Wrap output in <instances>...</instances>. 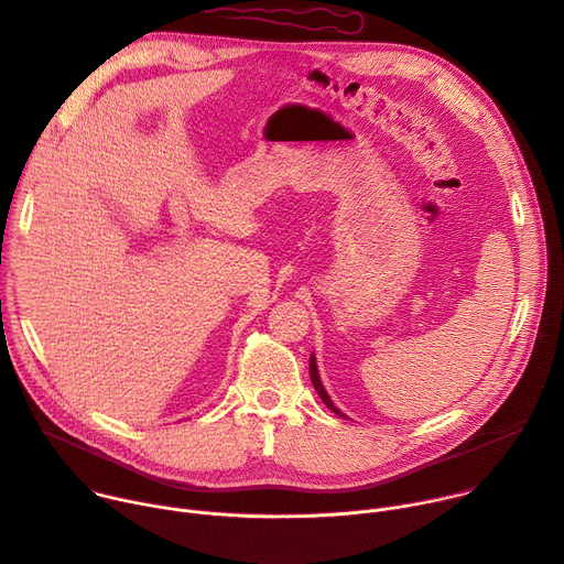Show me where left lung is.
Wrapping results in <instances>:
<instances>
[{
	"mask_svg": "<svg viewBox=\"0 0 564 564\" xmlns=\"http://www.w3.org/2000/svg\"><path fill=\"white\" fill-rule=\"evenodd\" d=\"M310 377H312V383H314V388H316V393L321 395V400L325 402V406L329 409V411H334L336 415H340L343 417V413L332 404V400H329V395H327V391L323 388V383H321V377H318V366H316V357L312 355V359H310Z\"/></svg>",
	"mask_w": 564,
	"mask_h": 564,
	"instance_id": "8db88e82",
	"label": "left lung"
}]
</instances>
